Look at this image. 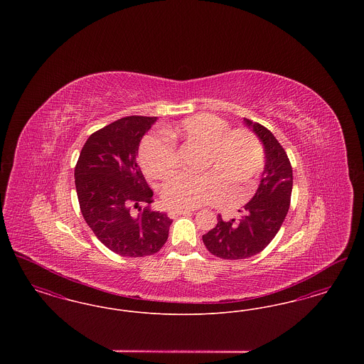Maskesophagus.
I'll return each mask as SVG.
<instances>
[{
	"instance_id": "34e87169",
	"label": "esophagus",
	"mask_w": 364,
	"mask_h": 364,
	"mask_svg": "<svg viewBox=\"0 0 364 364\" xmlns=\"http://www.w3.org/2000/svg\"><path fill=\"white\" fill-rule=\"evenodd\" d=\"M190 211L191 210H188V208H172L168 211V215H169L171 218H176V217H178V215H181V214H186V213H190Z\"/></svg>"
}]
</instances>
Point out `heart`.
Masks as SVG:
<instances>
[{"label": "heart", "instance_id": "b5f03b06", "mask_svg": "<svg viewBox=\"0 0 364 364\" xmlns=\"http://www.w3.org/2000/svg\"><path fill=\"white\" fill-rule=\"evenodd\" d=\"M166 135H147L141 140L139 161L149 178L168 177L178 165V151L172 138L198 140L206 144L203 173H176L164 184L161 198L172 208H199L223 198L225 206H239L251 192L255 177L264 165L259 138L250 129H229L224 119L213 113H198L178 125L166 128ZM242 184V190L237 184Z\"/></svg>", "mask_w": 364, "mask_h": 364}]
</instances>
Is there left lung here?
Segmentation results:
<instances>
[{
	"label": "left lung",
	"instance_id": "8db88e82",
	"mask_svg": "<svg viewBox=\"0 0 364 364\" xmlns=\"http://www.w3.org/2000/svg\"><path fill=\"white\" fill-rule=\"evenodd\" d=\"M244 122L264 146V171L242 218L224 221L218 214L215 228L202 237L208 251L223 259H245L263 251L277 235L291 205L294 174L285 150L266 127Z\"/></svg>",
	"mask_w": 364,
	"mask_h": 364
}]
</instances>
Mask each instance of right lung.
<instances>
[{
  "instance_id": "add662e5",
  "label": "right lung",
  "mask_w": 364,
  "mask_h": 364,
  "mask_svg": "<svg viewBox=\"0 0 364 364\" xmlns=\"http://www.w3.org/2000/svg\"><path fill=\"white\" fill-rule=\"evenodd\" d=\"M156 122V117L128 116L98 129L87 139L75 166V186L87 225L122 257L156 254L168 240L172 224L166 213L150 206L153 191L136 161L139 143Z\"/></svg>"
}]
</instances>
